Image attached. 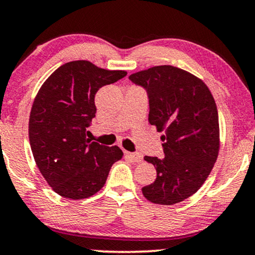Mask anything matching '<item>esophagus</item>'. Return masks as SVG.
I'll list each match as a JSON object with an SVG mask.
<instances>
[{
    "instance_id": "1",
    "label": "esophagus",
    "mask_w": 255,
    "mask_h": 255,
    "mask_svg": "<svg viewBox=\"0 0 255 255\" xmlns=\"http://www.w3.org/2000/svg\"><path fill=\"white\" fill-rule=\"evenodd\" d=\"M125 155H126V157H128V159L134 161V162H141V161L143 160L142 154H140V153H130V151H125Z\"/></svg>"
}]
</instances>
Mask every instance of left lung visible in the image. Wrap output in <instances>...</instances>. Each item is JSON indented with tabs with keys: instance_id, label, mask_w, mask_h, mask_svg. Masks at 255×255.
<instances>
[{
	"instance_id": "left-lung-1",
	"label": "left lung",
	"mask_w": 255,
	"mask_h": 255,
	"mask_svg": "<svg viewBox=\"0 0 255 255\" xmlns=\"http://www.w3.org/2000/svg\"><path fill=\"white\" fill-rule=\"evenodd\" d=\"M129 79L146 88L148 121L165 133V156H144L155 167L156 179L142 187V194L156 205L178 204L199 191L218 159L220 128L214 98L201 79L173 66L151 67Z\"/></svg>"
}]
</instances>
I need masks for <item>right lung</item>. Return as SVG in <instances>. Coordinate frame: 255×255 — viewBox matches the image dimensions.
<instances>
[{"mask_svg":"<svg viewBox=\"0 0 255 255\" xmlns=\"http://www.w3.org/2000/svg\"><path fill=\"white\" fill-rule=\"evenodd\" d=\"M127 75L72 61L48 77L35 96L29 117V142L36 166L54 192L82 200L105 186L112 165L124 156L118 146L90 142L86 129L95 118V94Z\"/></svg>","mask_w":255,"mask_h":255,"instance_id":"1","label":"right lung"}]
</instances>
